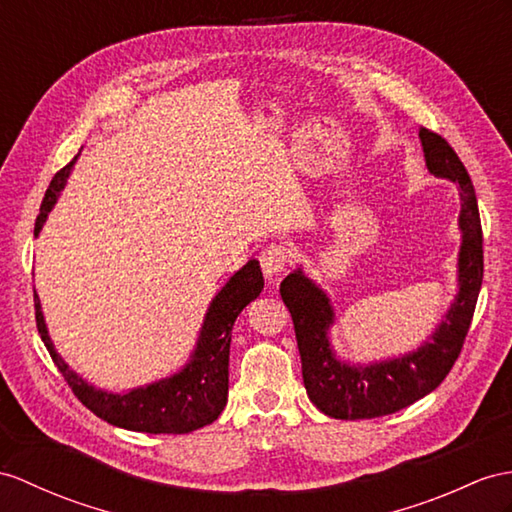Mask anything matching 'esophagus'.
Returning a JSON list of instances; mask_svg holds the SVG:
<instances>
[{
  "instance_id": "esophagus-1",
  "label": "esophagus",
  "mask_w": 512,
  "mask_h": 512,
  "mask_svg": "<svg viewBox=\"0 0 512 512\" xmlns=\"http://www.w3.org/2000/svg\"><path fill=\"white\" fill-rule=\"evenodd\" d=\"M289 263H291V252L282 243H271L269 247L263 249V254H260V267H263L267 278L278 276L280 271L289 267Z\"/></svg>"
}]
</instances>
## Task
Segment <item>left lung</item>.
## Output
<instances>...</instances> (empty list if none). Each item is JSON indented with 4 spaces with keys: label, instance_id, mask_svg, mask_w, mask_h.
<instances>
[{
    "label": "left lung",
    "instance_id": "1",
    "mask_svg": "<svg viewBox=\"0 0 512 512\" xmlns=\"http://www.w3.org/2000/svg\"><path fill=\"white\" fill-rule=\"evenodd\" d=\"M419 139L428 169L434 176L454 180L463 199V210H460L463 245L458 258L460 291L428 343L417 352L389 363L350 367L336 360L330 350L326 334L334 315L323 291L304 278L302 271L289 273L280 284L282 302L293 317L306 393L321 413L334 419L352 421L393 415L432 393L458 360L476 310L484 276L476 191L463 160L441 134L421 126Z\"/></svg>",
    "mask_w": 512,
    "mask_h": 512
}]
</instances>
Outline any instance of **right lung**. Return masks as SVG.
<instances>
[{"label":"right lung","mask_w":512,"mask_h":512,"mask_svg":"<svg viewBox=\"0 0 512 512\" xmlns=\"http://www.w3.org/2000/svg\"><path fill=\"white\" fill-rule=\"evenodd\" d=\"M73 162H76V158L67 167H62L54 176L52 184H49L39 217H36L34 223V234L41 232L47 213L56 204V197L67 182ZM263 286L265 280L263 271H260V263L258 260H249L241 271L234 273L230 282L213 299V304H210L191 363L173 378L143 386V389H134L126 395L97 391L65 365V360L56 354L52 341H49L36 293L34 317L41 339L58 371L62 373V378L69 384L73 395L93 415L112 423V426L134 432L189 434L213 423L221 415L223 406H226L232 326L236 317L241 315V310L260 295Z\"/></svg>","instance_id":"add662e5"}]
</instances>
